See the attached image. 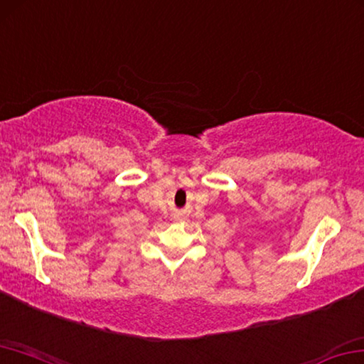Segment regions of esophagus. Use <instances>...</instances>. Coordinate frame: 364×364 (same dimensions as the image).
Masks as SVG:
<instances>
[{"label":"esophagus","instance_id":"1","mask_svg":"<svg viewBox=\"0 0 364 364\" xmlns=\"http://www.w3.org/2000/svg\"><path fill=\"white\" fill-rule=\"evenodd\" d=\"M176 220H177V221H182V220H183V215H181V213H178V215L176 216Z\"/></svg>","mask_w":364,"mask_h":364}]
</instances>
